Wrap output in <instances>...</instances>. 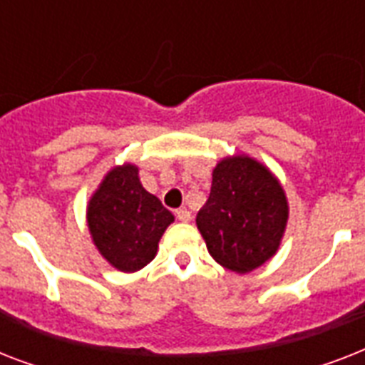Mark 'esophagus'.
Listing matches in <instances>:
<instances>
[{
	"instance_id": "34e87169",
	"label": "esophagus",
	"mask_w": 365,
	"mask_h": 365,
	"mask_svg": "<svg viewBox=\"0 0 365 365\" xmlns=\"http://www.w3.org/2000/svg\"><path fill=\"white\" fill-rule=\"evenodd\" d=\"M176 217L182 223H189L191 222V212H189L187 208H180V210L176 212Z\"/></svg>"
}]
</instances>
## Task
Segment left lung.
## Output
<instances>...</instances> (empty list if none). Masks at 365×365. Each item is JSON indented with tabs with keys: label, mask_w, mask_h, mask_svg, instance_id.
Here are the masks:
<instances>
[{
	"label": "left lung",
	"mask_w": 365,
	"mask_h": 365,
	"mask_svg": "<svg viewBox=\"0 0 365 365\" xmlns=\"http://www.w3.org/2000/svg\"><path fill=\"white\" fill-rule=\"evenodd\" d=\"M288 216L278 178L254 157L233 155L212 170L210 197L197 214V227L212 257L244 274L277 254Z\"/></svg>",
	"instance_id": "left-lung-1"
}]
</instances>
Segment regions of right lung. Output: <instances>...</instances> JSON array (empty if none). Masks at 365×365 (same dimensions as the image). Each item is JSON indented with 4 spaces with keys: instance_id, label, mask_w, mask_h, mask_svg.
I'll list each match as a JSON object with an SVG mask.
<instances>
[{
    "instance_id": "add662e5",
    "label": "right lung",
    "mask_w": 365,
    "mask_h": 365,
    "mask_svg": "<svg viewBox=\"0 0 365 365\" xmlns=\"http://www.w3.org/2000/svg\"><path fill=\"white\" fill-rule=\"evenodd\" d=\"M172 222V212L143 189L132 163L113 166L87 205L94 246L121 272H136L153 261L160 237Z\"/></svg>"
}]
</instances>
